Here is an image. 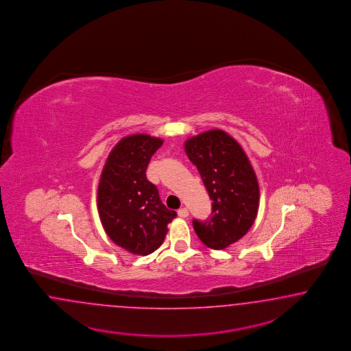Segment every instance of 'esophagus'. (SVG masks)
Listing matches in <instances>:
<instances>
[{"mask_svg":"<svg viewBox=\"0 0 351 351\" xmlns=\"http://www.w3.org/2000/svg\"><path fill=\"white\" fill-rule=\"evenodd\" d=\"M178 215L180 216V217H188L189 216V211H188V208H185V207H182V208H180L179 211H178Z\"/></svg>","mask_w":351,"mask_h":351,"instance_id":"esophagus-1","label":"esophagus"}]
</instances>
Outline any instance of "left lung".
Wrapping results in <instances>:
<instances>
[{
    "instance_id": "left-lung-1",
    "label": "left lung",
    "mask_w": 351,
    "mask_h": 351,
    "mask_svg": "<svg viewBox=\"0 0 351 351\" xmlns=\"http://www.w3.org/2000/svg\"><path fill=\"white\" fill-rule=\"evenodd\" d=\"M184 148L213 201L211 217L194 219V230L203 245L223 250L255 223L260 199L255 171L238 141L223 130L188 138Z\"/></svg>"
}]
</instances>
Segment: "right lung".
<instances>
[{
	"mask_svg": "<svg viewBox=\"0 0 351 351\" xmlns=\"http://www.w3.org/2000/svg\"><path fill=\"white\" fill-rule=\"evenodd\" d=\"M163 140L145 134L121 138L106 158L97 188V210L108 237L134 255L147 256L163 243L176 217L147 179L152 156Z\"/></svg>",
	"mask_w": 351,
	"mask_h": 351,
	"instance_id": "right-lung-1",
	"label": "right lung"
}]
</instances>
